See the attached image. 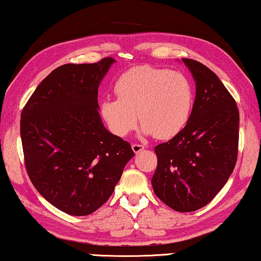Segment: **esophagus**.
<instances>
[{"mask_svg":"<svg viewBox=\"0 0 261 261\" xmlns=\"http://www.w3.org/2000/svg\"><path fill=\"white\" fill-rule=\"evenodd\" d=\"M132 149H133V151H134L135 153H139L140 151H142V150L144 149V145L134 143V144H132Z\"/></svg>","mask_w":261,"mask_h":261,"instance_id":"esophagus-1","label":"esophagus"}]
</instances>
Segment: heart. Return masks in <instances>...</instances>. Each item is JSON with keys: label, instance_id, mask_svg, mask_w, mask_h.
Instances as JSON below:
<instances>
[{"label": "heart", "instance_id": "1", "mask_svg": "<svg viewBox=\"0 0 261 261\" xmlns=\"http://www.w3.org/2000/svg\"><path fill=\"white\" fill-rule=\"evenodd\" d=\"M116 93L118 97L103 100L100 111L118 136L134 129L140 118L142 134L171 139L184 129L195 103L193 82L185 73L150 65L123 72L117 80Z\"/></svg>", "mask_w": 261, "mask_h": 261}]
</instances>
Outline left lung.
Instances as JSON below:
<instances>
[{
	"label": "left lung",
	"instance_id": "8db88e82",
	"mask_svg": "<svg viewBox=\"0 0 261 261\" xmlns=\"http://www.w3.org/2000/svg\"><path fill=\"white\" fill-rule=\"evenodd\" d=\"M196 82L193 112L179 134L154 148L151 179L157 197L177 212H193L216 197L234 171L240 113L235 99L208 67L182 58Z\"/></svg>",
	"mask_w": 261,
	"mask_h": 261
}]
</instances>
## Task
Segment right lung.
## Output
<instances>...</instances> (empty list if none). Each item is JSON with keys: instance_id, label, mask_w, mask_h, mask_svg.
<instances>
[{"instance_id": "add662e5", "label": "right lung", "mask_w": 261, "mask_h": 261, "mask_svg": "<svg viewBox=\"0 0 261 261\" xmlns=\"http://www.w3.org/2000/svg\"><path fill=\"white\" fill-rule=\"evenodd\" d=\"M111 57L65 64L27 100L20 119L25 166L42 197L71 216H88L107 202L134 151L104 127L98 87Z\"/></svg>"}]
</instances>
